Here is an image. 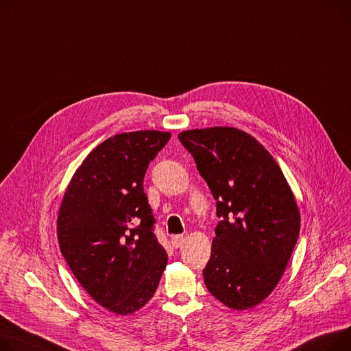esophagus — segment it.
Listing matches in <instances>:
<instances>
[{"mask_svg":"<svg viewBox=\"0 0 351 351\" xmlns=\"http://www.w3.org/2000/svg\"><path fill=\"white\" fill-rule=\"evenodd\" d=\"M184 241H186V237H184V236H180V234L172 237V240H171V243H172V245H173L175 248L182 247V245L184 244Z\"/></svg>","mask_w":351,"mask_h":351,"instance_id":"esophagus-1","label":"esophagus"}]
</instances>
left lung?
<instances>
[{
  "instance_id": "obj_1",
  "label": "left lung",
  "mask_w": 351,
  "mask_h": 351,
  "mask_svg": "<svg viewBox=\"0 0 351 351\" xmlns=\"http://www.w3.org/2000/svg\"><path fill=\"white\" fill-rule=\"evenodd\" d=\"M178 138L192 154L221 219L204 284L227 308H254L275 289L298 241L295 196L272 155L241 130H189Z\"/></svg>"
}]
</instances>
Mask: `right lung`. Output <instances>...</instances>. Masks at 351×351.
<instances>
[{"label":"right lung","instance_id":"add662e5","mask_svg":"<svg viewBox=\"0 0 351 351\" xmlns=\"http://www.w3.org/2000/svg\"><path fill=\"white\" fill-rule=\"evenodd\" d=\"M169 139V132L154 130L106 139L75 172L59 208L66 263L87 293L117 315L145 305L168 263L154 234L144 176Z\"/></svg>","mask_w":351,"mask_h":351}]
</instances>
